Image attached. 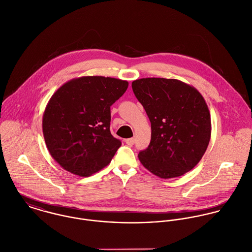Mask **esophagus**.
I'll list each match as a JSON object with an SVG mask.
<instances>
[{
	"instance_id": "34e87169",
	"label": "esophagus",
	"mask_w": 252,
	"mask_h": 252,
	"mask_svg": "<svg viewBox=\"0 0 252 252\" xmlns=\"http://www.w3.org/2000/svg\"><path fill=\"white\" fill-rule=\"evenodd\" d=\"M134 138H128L126 140V143L128 145V146H132L134 144Z\"/></svg>"
}]
</instances>
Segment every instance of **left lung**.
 <instances>
[{
  "label": "left lung",
  "mask_w": 252,
  "mask_h": 252,
  "mask_svg": "<svg viewBox=\"0 0 252 252\" xmlns=\"http://www.w3.org/2000/svg\"><path fill=\"white\" fill-rule=\"evenodd\" d=\"M131 86L151 122V141L138 154L140 162L163 179L193 169L211 135L210 113L200 92L176 79L143 78Z\"/></svg>",
  "instance_id": "8db88e82"
}]
</instances>
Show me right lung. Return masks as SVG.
I'll return each mask as SVG.
<instances>
[{
    "label": "right lung",
    "mask_w": 252,
    "mask_h": 252,
    "mask_svg": "<svg viewBox=\"0 0 252 252\" xmlns=\"http://www.w3.org/2000/svg\"><path fill=\"white\" fill-rule=\"evenodd\" d=\"M128 82L84 76L62 85L43 115L47 148L65 170L83 177L107 166L121 141L110 132V107L126 91Z\"/></svg>",
    "instance_id": "add662e5"
}]
</instances>
